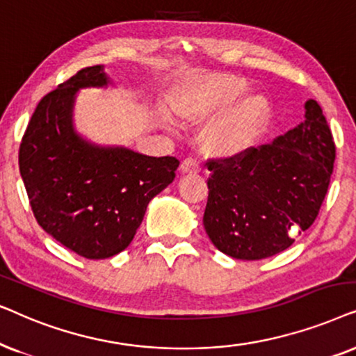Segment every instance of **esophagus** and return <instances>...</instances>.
I'll return each mask as SVG.
<instances>
[{"label":"esophagus","instance_id":"esophagus-1","mask_svg":"<svg viewBox=\"0 0 356 356\" xmlns=\"http://www.w3.org/2000/svg\"><path fill=\"white\" fill-rule=\"evenodd\" d=\"M198 170H200V164H198L197 159L187 158L182 161V164H181L182 174H195V172H198Z\"/></svg>","mask_w":356,"mask_h":356}]
</instances>
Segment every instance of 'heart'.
Here are the masks:
<instances>
[{"label":"heart","instance_id":"heart-1","mask_svg":"<svg viewBox=\"0 0 356 356\" xmlns=\"http://www.w3.org/2000/svg\"><path fill=\"white\" fill-rule=\"evenodd\" d=\"M248 83L236 76H216L195 97L179 108L182 118L195 122L234 106L208 127L207 143L216 151L236 153L252 146L267 129L270 102L262 92H248ZM241 99H239L238 97Z\"/></svg>","mask_w":356,"mask_h":356}]
</instances>
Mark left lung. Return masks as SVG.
<instances>
[{
    "instance_id": "8db88e82",
    "label": "left lung",
    "mask_w": 356,
    "mask_h": 356,
    "mask_svg": "<svg viewBox=\"0 0 356 356\" xmlns=\"http://www.w3.org/2000/svg\"><path fill=\"white\" fill-rule=\"evenodd\" d=\"M335 145L322 108L305 102V120L270 145L210 161L203 226L218 250L260 260L295 243L314 222L334 169Z\"/></svg>"
}]
</instances>
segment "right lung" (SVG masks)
I'll list each match as a JSON object with an SVG mask.
<instances>
[{
	"label": "right lung",
	"mask_w": 356,
	"mask_h": 356,
	"mask_svg": "<svg viewBox=\"0 0 356 356\" xmlns=\"http://www.w3.org/2000/svg\"><path fill=\"white\" fill-rule=\"evenodd\" d=\"M102 65L79 70L37 106L19 148V170L42 229L86 259L129 248L148 203L174 181L179 161L92 143L73 112L81 89L112 86Z\"/></svg>",
	"instance_id": "add662e5"
}]
</instances>
